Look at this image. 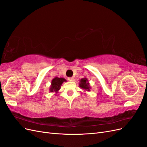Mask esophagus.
Returning <instances> with one entry per match:
<instances>
[{"label": "esophagus", "mask_w": 147, "mask_h": 147, "mask_svg": "<svg viewBox=\"0 0 147 147\" xmlns=\"http://www.w3.org/2000/svg\"><path fill=\"white\" fill-rule=\"evenodd\" d=\"M68 80L69 82H74V81H75V79L74 77H69V78H68Z\"/></svg>", "instance_id": "esophagus-1"}]
</instances>
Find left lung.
Instances as JSON below:
<instances>
[{
  "label": "left lung",
  "instance_id": "8db88e82",
  "mask_svg": "<svg viewBox=\"0 0 147 147\" xmlns=\"http://www.w3.org/2000/svg\"><path fill=\"white\" fill-rule=\"evenodd\" d=\"M78 84L79 86L85 91H90L91 88L90 83L88 82V80L86 77L82 78L80 80Z\"/></svg>",
  "mask_w": 147,
  "mask_h": 147
}]
</instances>
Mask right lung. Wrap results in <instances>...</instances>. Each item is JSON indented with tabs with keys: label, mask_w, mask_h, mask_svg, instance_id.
<instances>
[{
	"label": "right lung",
	"mask_w": 147,
	"mask_h": 147,
	"mask_svg": "<svg viewBox=\"0 0 147 147\" xmlns=\"http://www.w3.org/2000/svg\"><path fill=\"white\" fill-rule=\"evenodd\" d=\"M67 80L64 78H59V77H55L52 80L51 83V86L50 87V92H58L60 90L61 86L64 82H66Z\"/></svg>",
	"instance_id": "add662e5"
}]
</instances>
